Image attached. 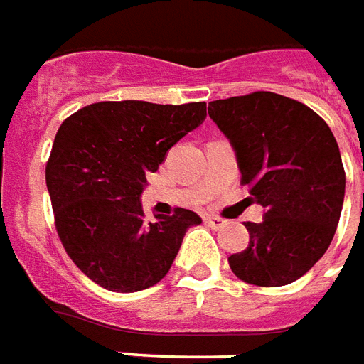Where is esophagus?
Segmentation results:
<instances>
[{
    "label": "esophagus",
    "mask_w": 364,
    "mask_h": 364,
    "mask_svg": "<svg viewBox=\"0 0 364 364\" xmlns=\"http://www.w3.org/2000/svg\"><path fill=\"white\" fill-rule=\"evenodd\" d=\"M204 222L208 223L212 230H222V228L228 225V220H223V218L220 216H206L204 218Z\"/></svg>",
    "instance_id": "obj_1"
}]
</instances>
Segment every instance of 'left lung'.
<instances>
[{
    "label": "left lung",
    "mask_w": 364,
    "mask_h": 364,
    "mask_svg": "<svg viewBox=\"0 0 364 364\" xmlns=\"http://www.w3.org/2000/svg\"><path fill=\"white\" fill-rule=\"evenodd\" d=\"M208 114L264 208L262 222L245 223L249 247L228 258L231 270L252 285L291 284L324 257L340 222L346 171L336 136L311 107L274 92L214 100Z\"/></svg>",
    "instance_id": "left-lung-1"
}]
</instances>
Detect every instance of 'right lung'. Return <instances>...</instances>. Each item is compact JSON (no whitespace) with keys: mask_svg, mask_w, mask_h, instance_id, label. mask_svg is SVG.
I'll return each instance as SVG.
<instances>
[{"mask_svg":"<svg viewBox=\"0 0 364 364\" xmlns=\"http://www.w3.org/2000/svg\"><path fill=\"white\" fill-rule=\"evenodd\" d=\"M206 119V104L98 102L67 117L46 166L55 230L67 255L104 289L133 293L160 282L183 237L203 222L175 208L148 222L141 195L175 142Z\"/></svg>","mask_w":364,"mask_h":364,"instance_id":"add662e5","label":"right lung"}]
</instances>
